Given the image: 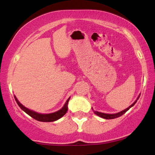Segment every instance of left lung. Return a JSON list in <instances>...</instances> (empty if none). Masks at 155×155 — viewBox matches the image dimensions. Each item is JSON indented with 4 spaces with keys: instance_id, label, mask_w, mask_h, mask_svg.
<instances>
[{
    "instance_id": "obj_1",
    "label": "left lung",
    "mask_w": 155,
    "mask_h": 155,
    "mask_svg": "<svg viewBox=\"0 0 155 155\" xmlns=\"http://www.w3.org/2000/svg\"><path fill=\"white\" fill-rule=\"evenodd\" d=\"M140 94L139 95L138 97H137V99L136 100H135L134 102H133L132 104H131L130 107H128L127 108V109H124V111H120V112H118V113H116V114H104V113H101V112H99V111H94V110H93V111H94V113L96 114V115H97V116H99V117H101V118H105V119H114V118H118V117H120V116H122V115H124V114L126 113V112L127 111H128L129 109H130V108H131L132 107H133V106L135 105V104L137 102V99H139V97H140Z\"/></svg>"
}]
</instances>
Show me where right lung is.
Returning <instances> with one entry per match:
<instances>
[{"label": "right lung", "instance_id": "right-lung-1", "mask_svg": "<svg viewBox=\"0 0 155 155\" xmlns=\"http://www.w3.org/2000/svg\"><path fill=\"white\" fill-rule=\"evenodd\" d=\"M14 97L17 104H18L19 107H20L21 109L23 110L25 113L28 114L29 116H30L31 117H32L34 119L39 120V121H41V122L55 121V120H57L58 119H59V118L63 117V116L66 114V112L68 111V104L70 98H71V97H69V98L68 99V100L66 101V102H65L62 109L58 110V111H56L54 112V113H51V114H39L37 113V112H35L34 111H31L30 109H27V108L24 107V106H23L22 104L18 100V99L16 98L15 96Z\"/></svg>", "mask_w": 155, "mask_h": 155}]
</instances>
